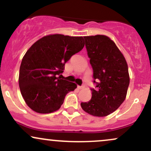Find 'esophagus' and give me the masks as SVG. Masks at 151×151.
Returning <instances> with one entry per match:
<instances>
[{"label": "esophagus", "mask_w": 151, "mask_h": 151, "mask_svg": "<svg viewBox=\"0 0 151 151\" xmlns=\"http://www.w3.org/2000/svg\"><path fill=\"white\" fill-rule=\"evenodd\" d=\"M77 88H78V89H84V86H78Z\"/></svg>", "instance_id": "obj_1"}]
</instances>
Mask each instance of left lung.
<instances>
[{
  "instance_id": "obj_1",
  "label": "left lung",
  "mask_w": 151,
  "mask_h": 151,
  "mask_svg": "<svg viewBox=\"0 0 151 151\" xmlns=\"http://www.w3.org/2000/svg\"><path fill=\"white\" fill-rule=\"evenodd\" d=\"M84 37L96 89H91V99L81 102V106L93 116H106L115 111L126 97L130 83L127 62L108 36L96 35Z\"/></svg>"
}]
</instances>
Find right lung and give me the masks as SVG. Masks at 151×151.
<instances>
[{
  "label": "right lung",
  "mask_w": 151,
  "mask_h": 151,
  "mask_svg": "<svg viewBox=\"0 0 151 151\" xmlns=\"http://www.w3.org/2000/svg\"><path fill=\"white\" fill-rule=\"evenodd\" d=\"M84 46L83 37L52 34L44 36L27 50L20 67L18 83L26 104L39 114L60 109L75 83L58 77L65 63Z\"/></svg>",
  "instance_id": "add662e5"
}]
</instances>
